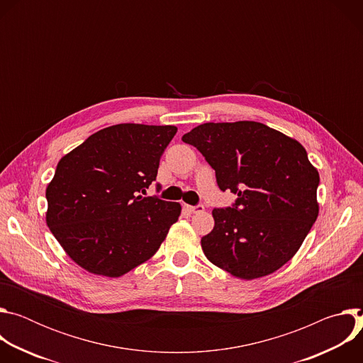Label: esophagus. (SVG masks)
Masks as SVG:
<instances>
[{
	"label": "esophagus",
	"instance_id": "esophagus-1",
	"mask_svg": "<svg viewBox=\"0 0 363 363\" xmlns=\"http://www.w3.org/2000/svg\"><path fill=\"white\" fill-rule=\"evenodd\" d=\"M186 208L192 213V214H199L203 211V205H186Z\"/></svg>",
	"mask_w": 363,
	"mask_h": 363
}]
</instances>
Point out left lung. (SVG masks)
Returning a JSON list of instances; mask_svg holds the SVG:
<instances>
[{
  "instance_id": "obj_1",
  "label": "left lung",
  "mask_w": 363,
  "mask_h": 363,
  "mask_svg": "<svg viewBox=\"0 0 363 363\" xmlns=\"http://www.w3.org/2000/svg\"><path fill=\"white\" fill-rule=\"evenodd\" d=\"M216 171L221 191L238 198L214 208L201 238L208 260L234 277L274 273L297 252L319 216V172L293 138L263 123H203L182 136Z\"/></svg>"
}]
</instances>
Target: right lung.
Returning a JSON list of instances; mask_svg holds the SVG:
<instances>
[{"label": "right lung", "mask_w": 363, "mask_h": 363, "mask_svg": "<svg viewBox=\"0 0 363 363\" xmlns=\"http://www.w3.org/2000/svg\"><path fill=\"white\" fill-rule=\"evenodd\" d=\"M177 130L171 125H113L59 161L45 189V223L86 272L126 274L158 251L178 221V202L142 196L157 179Z\"/></svg>", "instance_id": "obj_1"}]
</instances>
